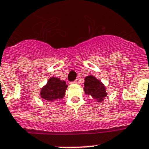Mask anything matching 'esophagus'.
<instances>
[{"label":"esophagus","instance_id":"obj_1","mask_svg":"<svg viewBox=\"0 0 149 149\" xmlns=\"http://www.w3.org/2000/svg\"><path fill=\"white\" fill-rule=\"evenodd\" d=\"M77 79H76V80H74V81H72V82H70V84H77Z\"/></svg>","mask_w":149,"mask_h":149}]
</instances>
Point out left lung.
<instances>
[{"label": "left lung", "mask_w": 149, "mask_h": 149, "mask_svg": "<svg viewBox=\"0 0 149 149\" xmlns=\"http://www.w3.org/2000/svg\"><path fill=\"white\" fill-rule=\"evenodd\" d=\"M84 89L86 94L92 96L97 100L98 102L103 101L107 96L106 89L104 84L93 76H89L85 78Z\"/></svg>", "instance_id": "left-lung-1"}]
</instances>
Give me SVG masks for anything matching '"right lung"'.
I'll list each match as a JSON object with an SVG mask.
<instances>
[{
  "label": "right lung",
  "mask_w": 149,
  "mask_h": 149,
  "mask_svg": "<svg viewBox=\"0 0 149 149\" xmlns=\"http://www.w3.org/2000/svg\"><path fill=\"white\" fill-rule=\"evenodd\" d=\"M67 85L65 81H62L58 78L52 77L41 91V97L43 99L52 101L55 100H60L65 95Z\"/></svg>",
  "instance_id": "add662e5"
}]
</instances>
